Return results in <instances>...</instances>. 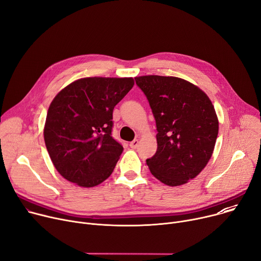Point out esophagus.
I'll return each mask as SVG.
<instances>
[{"label":"esophagus","instance_id":"obj_1","mask_svg":"<svg viewBox=\"0 0 261 261\" xmlns=\"http://www.w3.org/2000/svg\"><path fill=\"white\" fill-rule=\"evenodd\" d=\"M129 146L132 147V148H137L138 146H139V140H134V141H132L130 143H129Z\"/></svg>","mask_w":261,"mask_h":261}]
</instances>
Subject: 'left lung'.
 <instances>
[{"instance_id": "obj_1", "label": "left lung", "mask_w": 261, "mask_h": 261, "mask_svg": "<svg viewBox=\"0 0 261 261\" xmlns=\"http://www.w3.org/2000/svg\"><path fill=\"white\" fill-rule=\"evenodd\" d=\"M135 80L148 100L158 130V148L146 164L163 184H186L213 153L218 119L211 100L182 78L147 75Z\"/></svg>"}]
</instances>
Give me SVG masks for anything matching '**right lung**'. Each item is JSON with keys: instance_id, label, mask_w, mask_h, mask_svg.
Masks as SVG:
<instances>
[{"instance_id": "right-lung-1", "label": "right lung", "mask_w": 261, "mask_h": 261, "mask_svg": "<svg viewBox=\"0 0 261 261\" xmlns=\"http://www.w3.org/2000/svg\"><path fill=\"white\" fill-rule=\"evenodd\" d=\"M132 77H87L59 92L44 128L56 170L80 187H94L112 174L123 151L112 137L115 106L134 87Z\"/></svg>"}]
</instances>
